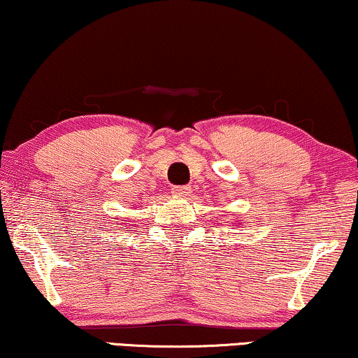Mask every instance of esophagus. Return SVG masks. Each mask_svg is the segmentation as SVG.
I'll return each mask as SVG.
<instances>
[{
    "label": "esophagus",
    "mask_w": 358,
    "mask_h": 358,
    "mask_svg": "<svg viewBox=\"0 0 358 358\" xmlns=\"http://www.w3.org/2000/svg\"><path fill=\"white\" fill-rule=\"evenodd\" d=\"M171 192H173L176 197H187V195L190 194V187L189 185H176Z\"/></svg>",
    "instance_id": "34e87169"
}]
</instances>
